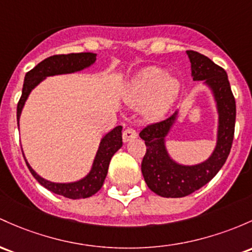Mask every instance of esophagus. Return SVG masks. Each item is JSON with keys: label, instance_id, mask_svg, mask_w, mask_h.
I'll return each instance as SVG.
<instances>
[{"label": "esophagus", "instance_id": "34e87169", "mask_svg": "<svg viewBox=\"0 0 252 252\" xmlns=\"http://www.w3.org/2000/svg\"><path fill=\"white\" fill-rule=\"evenodd\" d=\"M122 136H123L124 142H129V141L136 139V137H137V132H136V130H135V129L126 128V130L123 131V135H122Z\"/></svg>", "mask_w": 252, "mask_h": 252}]
</instances>
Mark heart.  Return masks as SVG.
<instances>
[{"mask_svg":"<svg viewBox=\"0 0 252 252\" xmlns=\"http://www.w3.org/2000/svg\"><path fill=\"white\" fill-rule=\"evenodd\" d=\"M181 82L158 67L142 69L124 91V99L131 106H146L151 120H159L175 103Z\"/></svg>","mask_w":252,"mask_h":252,"instance_id":"b5f03b06","label":"heart"}]
</instances>
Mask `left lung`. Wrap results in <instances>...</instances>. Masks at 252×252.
<instances>
[{"instance_id":"1","label":"left lung","mask_w":252,"mask_h":252,"mask_svg":"<svg viewBox=\"0 0 252 252\" xmlns=\"http://www.w3.org/2000/svg\"><path fill=\"white\" fill-rule=\"evenodd\" d=\"M187 54L191 63L192 80L204 81L217 101L219 113L217 147L212 156L201 164L181 165L171 159L165 146V137L175 123L177 112L166 120L143 128L140 137L145 140L147 148L141 171L149 189L162 197H184L212 181L225 164L233 142L236 100L225 69L192 50H188Z\"/></svg>"}]
</instances>
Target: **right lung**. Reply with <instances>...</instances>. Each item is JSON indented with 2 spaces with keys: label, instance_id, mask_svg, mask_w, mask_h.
<instances>
[{
  "label": "right lung",
  "instance_id": "add662e5",
  "mask_svg": "<svg viewBox=\"0 0 252 252\" xmlns=\"http://www.w3.org/2000/svg\"><path fill=\"white\" fill-rule=\"evenodd\" d=\"M95 54L92 52H80V54H68V55H54L48 59L41 61L34 68L31 69L29 73L25 75L23 94L20 96V100L18 103V109H16V118H20L21 111L25 105V101L29 98L30 93L33 88L40 81H43L46 76L60 75V74H70L75 71L82 70V69L90 67L91 64L95 62ZM123 145L122 142V126H118L111 131L107 132L101 139L100 146H99L98 152L93 166L91 168L90 173L85 178L80 179L73 183H54L46 179L41 178L39 175L33 171L30 164L26 161L27 167L31 171L32 176L38 181V183L43 185L44 188L52 191L57 195L64 196L71 200H77V198H86L94 195L103 187L105 178H106L107 170H109L110 160L113 154L118 151Z\"/></svg>",
  "mask_w": 252,
  "mask_h": 252
}]
</instances>
